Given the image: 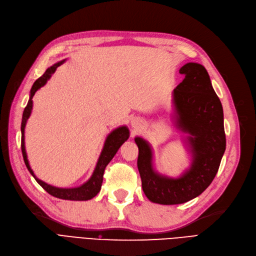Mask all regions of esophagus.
<instances>
[{
	"label": "esophagus",
	"mask_w": 256,
	"mask_h": 256,
	"mask_svg": "<svg viewBox=\"0 0 256 256\" xmlns=\"http://www.w3.org/2000/svg\"><path fill=\"white\" fill-rule=\"evenodd\" d=\"M132 125H134H134H138V122H134H134H132Z\"/></svg>",
	"instance_id": "obj_1"
}]
</instances>
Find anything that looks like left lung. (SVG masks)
Returning a JSON list of instances; mask_svg holds the SVG:
<instances>
[{"instance_id":"8db88e82","label":"left lung","mask_w":256,"mask_h":256,"mask_svg":"<svg viewBox=\"0 0 256 256\" xmlns=\"http://www.w3.org/2000/svg\"><path fill=\"white\" fill-rule=\"evenodd\" d=\"M182 82L174 90L176 127L188 134L192 152L190 168L178 178L158 174L152 164V150L142 138L134 141L139 148L138 169L142 188L152 202L178 204L196 198L216 178L226 148L223 108L204 66L184 64L180 68Z\"/></svg>"}]
</instances>
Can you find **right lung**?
<instances>
[{
    "mask_svg": "<svg viewBox=\"0 0 256 256\" xmlns=\"http://www.w3.org/2000/svg\"><path fill=\"white\" fill-rule=\"evenodd\" d=\"M64 61H60L58 64H54L50 68H48L45 71V73L38 78L31 88L30 92V99L28 101V104L24 108V111L22 114V156H24V160L26 166L28 170L30 171V174L34 176V178L36 180V182L42 186V188L54 197H57L60 199H66V200H89L94 198L101 190V185L103 181V174H104V170L106 168L108 164L112 160V158L114 155L117 153V150L122 146V144L127 141L129 138V130L126 126H122L113 130L111 134H110L106 138V140L104 142V146H103V150L101 152V155L98 160V162H96V169L94 171V174L92 178L88 180V181L82 184L80 188H54V186H52L50 184H47L43 181H40L36 176H34L32 169L30 168L29 162H28L26 158V148H24V127L28 118H29L31 115L32 111V104L33 101L32 98L33 96L36 94V92L38 90L40 87H43L47 80L52 78V75L56 71V68L61 64H64Z\"/></svg>",
    "mask_w": 256,
    "mask_h": 256,
    "instance_id": "obj_1",
    "label": "right lung"
}]
</instances>
